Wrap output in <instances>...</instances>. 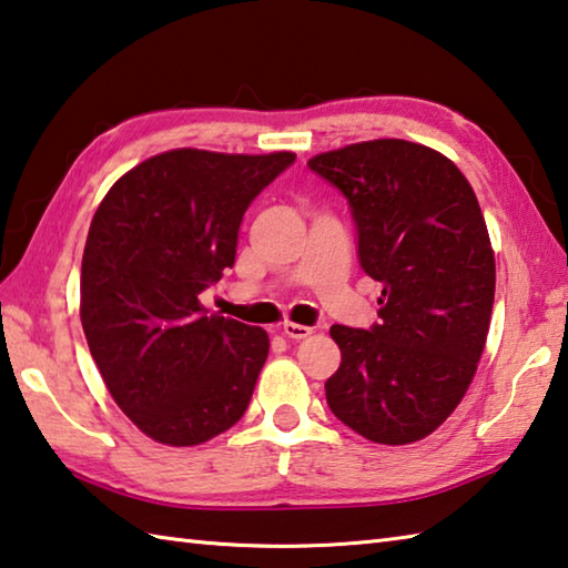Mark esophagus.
<instances>
[{
	"mask_svg": "<svg viewBox=\"0 0 568 568\" xmlns=\"http://www.w3.org/2000/svg\"><path fill=\"white\" fill-rule=\"evenodd\" d=\"M282 331H284V336H286V338L302 341V338H308V336H312V331H314V328L302 326V324H294V321H284Z\"/></svg>",
	"mask_w": 568,
	"mask_h": 568,
	"instance_id": "1",
	"label": "esophagus"
}]
</instances>
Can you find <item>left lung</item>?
Segmentation results:
<instances>
[{"label":"left lung","mask_w":568,"mask_h":568,"mask_svg":"<svg viewBox=\"0 0 568 568\" xmlns=\"http://www.w3.org/2000/svg\"><path fill=\"white\" fill-rule=\"evenodd\" d=\"M308 168L348 200L358 264L383 286L371 328L331 326L341 366L328 408L373 443L423 440L463 400L485 351L495 254L483 210L453 160L398 138Z\"/></svg>","instance_id":"1"}]
</instances>
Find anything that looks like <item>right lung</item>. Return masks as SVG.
<instances>
[{
    "mask_svg": "<svg viewBox=\"0 0 568 568\" xmlns=\"http://www.w3.org/2000/svg\"><path fill=\"white\" fill-rule=\"evenodd\" d=\"M294 160L178 148L135 165L95 210L83 334L118 408L158 443H207L247 410L270 336L207 314L200 294L234 264L254 197Z\"/></svg>",
    "mask_w": 568,
    "mask_h": 568,
    "instance_id": "right-lung-1",
    "label": "right lung"
}]
</instances>
